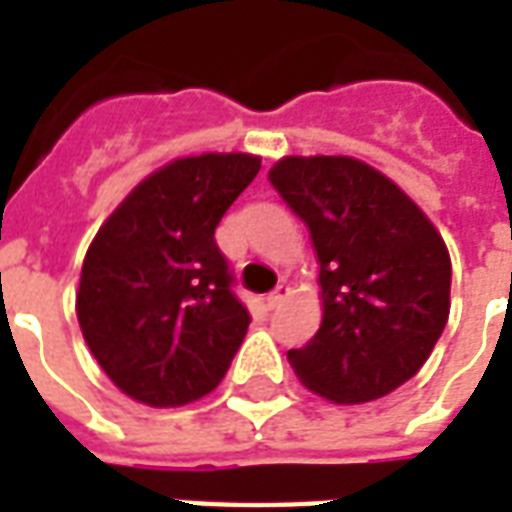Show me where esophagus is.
<instances>
[{"mask_svg": "<svg viewBox=\"0 0 512 512\" xmlns=\"http://www.w3.org/2000/svg\"><path fill=\"white\" fill-rule=\"evenodd\" d=\"M288 293H290L288 285H277V288L271 290V293H268V296H266V304H268V307H271V310H274V307H279L282 301L288 299Z\"/></svg>", "mask_w": 512, "mask_h": 512, "instance_id": "34e87169", "label": "esophagus"}]
</instances>
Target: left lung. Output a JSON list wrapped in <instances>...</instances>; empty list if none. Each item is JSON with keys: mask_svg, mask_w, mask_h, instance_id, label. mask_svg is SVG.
<instances>
[{"mask_svg": "<svg viewBox=\"0 0 512 512\" xmlns=\"http://www.w3.org/2000/svg\"><path fill=\"white\" fill-rule=\"evenodd\" d=\"M268 180L310 227L323 321L288 351L301 384L367 403L417 376L450 315L452 266L428 216L395 183L348 156H288Z\"/></svg>", "mask_w": 512, "mask_h": 512, "instance_id": "left-lung-1", "label": "left lung"}]
</instances>
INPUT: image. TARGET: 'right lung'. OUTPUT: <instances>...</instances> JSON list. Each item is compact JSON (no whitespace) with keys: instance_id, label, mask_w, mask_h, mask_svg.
Segmentation results:
<instances>
[{"instance_id":"1","label":"right lung","mask_w":512,"mask_h":512,"mask_svg":"<svg viewBox=\"0 0 512 512\" xmlns=\"http://www.w3.org/2000/svg\"><path fill=\"white\" fill-rule=\"evenodd\" d=\"M260 158L202 153L153 172L87 249L76 315L90 351L128 397L183 406L222 381L249 312L216 246V224Z\"/></svg>"}]
</instances>
